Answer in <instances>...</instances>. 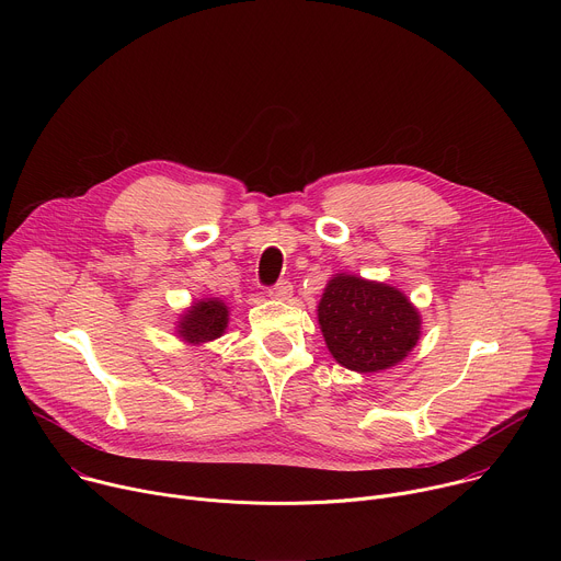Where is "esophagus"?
<instances>
[{"label":"esophagus","mask_w":561,"mask_h":561,"mask_svg":"<svg viewBox=\"0 0 561 561\" xmlns=\"http://www.w3.org/2000/svg\"><path fill=\"white\" fill-rule=\"evenodd\" d=\"M268 295L273 297V299H288L290 295H293V284L290 282H277L271 290H268Z\"/></svg>","instance_id":"esophagus-1"}]
</instances>
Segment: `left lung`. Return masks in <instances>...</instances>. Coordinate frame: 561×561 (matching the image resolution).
<instances>
[{
    "label": "left lung",
    "mask_w": 561,
    "mask_h": 561,
    "mask_svg": "<svg viewBox=\"0 0 561 561\" xmlns=\"http://www.w3.org/2000/svg\"><path fill=\"white\" fill-rule=\"evenodd\" d=\"M317 322L335 362L355 373L404 362L422 335V314L402 290L348 273L329 279Z\"/></svg>",
    "instance_id": "1"
}]
</instances>
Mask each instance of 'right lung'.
Masks as SVG:
<instances>
[{"label": "right lung", "instance_id": "right-lung-1", "mask_svg": "<svg viewBox=\"0 0 561 561\" xmlns=\"http://www.w3.org/2000/svg\"><path fill=\"white\" fill-rule=\"evenodd\" d=\"M230 308L221 297L195 299L175 324V335L188 346H204L221 337L228 329Z\"/></svg>", "mask_w": 561, "mask_h": 561}]
</instances>
